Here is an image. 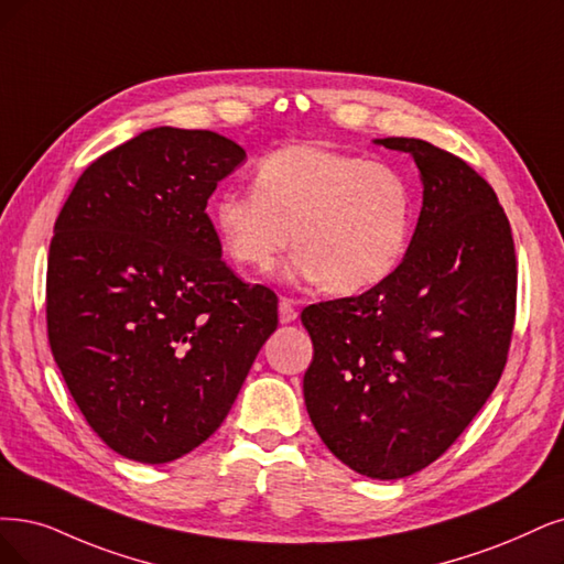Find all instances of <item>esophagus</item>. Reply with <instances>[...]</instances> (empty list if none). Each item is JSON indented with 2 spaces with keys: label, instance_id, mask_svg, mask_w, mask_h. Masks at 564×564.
Segmentation results:
<instances>
[{
  "label": "esophagus",
  "instance_id": "esophagus-1",
  "mask_svg": "<svg viewBox=\"0 0 564 564\" xmlns=\"http://www.w3.org/2000/svg\"><path fill=\"white\" fill-rule=\"evenodd\" d=\"M295 318H297L295 302H293V300H288V297H283V300L279 302V321H281L283 325H288V323H293Z\"/></svg>",
  "mask_w": 564,
  "mask_h": 564
}]
</instances>
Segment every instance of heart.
<instances>
[{
  "label": "heart",
  "mask_w": 564,
  "mask_h": 564,
  "mask_svg": "<svg viewBox=\"0 0 564 564\" xmlns=\"http://www.w3.org/2000/svg\"><path fill=\"white\" fill-rule=\"evenodd\" d=\"M225 253L271 271L290 248L295 274L329 293H360L400 267L413 227V193L402 172L321 143L269 153L253 191H227L214 208Z\"/></svg>",
  "instance_id": "b5f03b06"
}]
</instances>
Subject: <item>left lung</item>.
I'll return each instance as SVG.
<instances>
[{
    "label": "left lung",
    "mask_w": 564,
    "mask_h": 564,
    "mask_svg": "<svg viewBox=\"0 0 564 564\" xmlns=\"http://www.w3.org/2000/svg\"><path fill=\"white\" fill-rule=\"evenodd\" d=\"M409 153L423 208L406 256L358 297L311 304L304 402L323 444L369 478H404L444 455L490 398L516 318L511 225L490 183L423 139Z\"/></svg>",
    "instance_id": "1"
}]
</instances>
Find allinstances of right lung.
Wrapping results in <instances>:
<instances>
[{
    "label": "right lung",
    "instance_id": "1",
    "mask_svg": "<svg viewBox=\"0 0 564 564\" xmlns=\"http://www.w3.org/2000/svg\"><path fill=\"white\" fill-rule=\"evenodd\" d=\"M246 151L208 130L155 128L97 158L55 220L53 358L99 440L172 463L232 409L279 300L235 276L206 202Z\"/></svg>",
    "mask_w": 564,
    "mask_h": 564
}]
</instances>
